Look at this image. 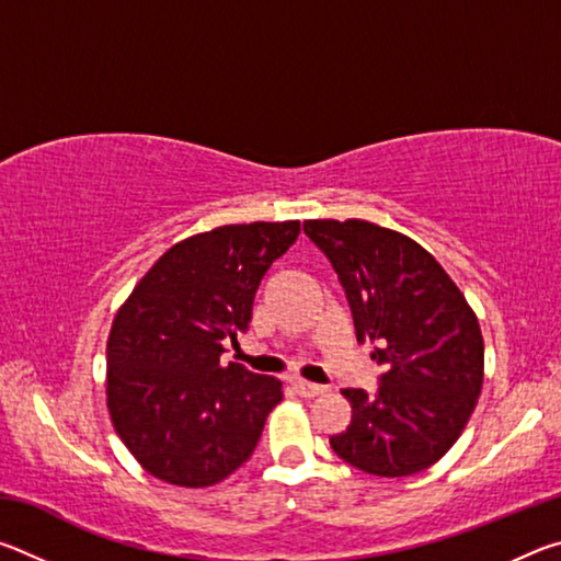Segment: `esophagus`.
I'll use <instances>...</instances> for the list:
<instances>
[{"label":"esophagus","mask_w":561,"mask_h":561,"mask_svg":"<svg viewBox=\"0 0 561 561\" xmlns=\"http://www.w3.org/2000/svg\"><path fill=\"white\" fill-rule=\"evenodd\" d=\"M294 391H297L301 398H314L324 393V386L309 383V381H294Z\"/></svg>","instance_id":"obj_1"}]
</instances>
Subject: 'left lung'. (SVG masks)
I'll use <instances>...</instances> for the list:
<instances>
[{
  "label": "left lung",
  "instance_id": "8db88e82",
  "mask_svg": "<svg viewBox=\"0 0 561 561\" xmlns=\"http://www.w3.org/2000/svg\"><path fill=\"white\" fill-rule=\"evenodd\" d=\"M304 232L344 284L356 339L383 368L376 393L344 388L346 431L329 443L341 460L378 478L438 462L478 405L485 344L468 299L438 260L366 220H307Z\"/></svg>",
  "mask_w": 561,
  "mask_h": 561
}]
</instances>
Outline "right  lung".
Masks as SVG:
<instances>
[{"label": "right lung", "instance_id": "right-lung-1", "mask_svg": "<svg viewBox=\"0 0 561 561\" xmlns=\"http://www.w3.org/2000/svg\"><path fill=\"white\" fill-rule=\"evenodd\" d=\"M297 234V220L193 234L121 304L106 344V403L118 438L153 478L210 488L257 448L282 381L222 366V341L250 324L262 277Z\"/></svg>", "mask_w": 561, "mask_h": 561}]
</instances>
